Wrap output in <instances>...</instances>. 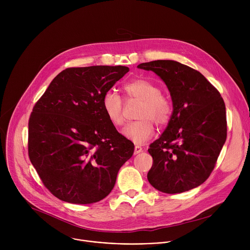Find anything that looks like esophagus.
Instances as JSON below:
<instances>
[{
  "mask_svg": "<svg viewBox=\"0 0 250 250\" xmlns=\"http://www.w3.org/2000/svg\"><path fill=\"white\" fill-rule=\"evenodd\" d=\"M142 151H144V148H142L139 146H135V147H134V155H136V154H138V153H140Z\"/></svg>",
  "mask_w": 250,
  "mask_h": 250,
  "instance_id": "esophagus-1",
  "label": "esophagus"
}]
</instances>
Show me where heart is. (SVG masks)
I'll return each instance as SVG.
<instances>
[{
	"mask_svg": "<svg viewBox=\"0 0 250 250\" xmlns=\"http://www.w3.org/2000/svg\"><path fill=\"white\" fill-rule=\"evenodd\" d=\"M124 90L128 99L140 101L141 104L136 116L139 120L126 125L122 133L135 145L145 144L153 135V123L158 126L168 124L172 114L171 102L161 94L157 84L144 78L131 80ZM102 106L104 116L114 125H123V100L116 92L110 90L104 94Z\"/></svg>",
	"mask_w": 250,
	"mask_h": 250,
	"instance_id": "heart-1",
	"label": "heart"
}]
</instances>
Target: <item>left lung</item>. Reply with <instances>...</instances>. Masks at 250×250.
<instances>
[{"instance_id": "left-lung-1", "label": "left lung", "mask_w": 250, "mask_h": 250, "mask_svg": "<svg viewBox=\"0 0 250 250\" xmlns=\"http://www.w3.org/2000/svg\"><path fill=\"white\" fill-rule=\"evenodd\" d=\"M167 86L173 113L164 132L150 145L147 179L158 191L183 193L203 184L227 139L226 105L199 71L173 60L141 63Z\"/></svg>"}]
</instances>
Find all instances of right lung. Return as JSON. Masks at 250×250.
<instances>
[{"label": "right lung", "instance_id": "right-lung-1", "mask_svg": "<svg viewBox=\"0 0 250 250\" xmlns=\"http://www.w3.org/2000/svg\"><path fill=\"white\" fill-rule=\"evenodd\" d=\"M125 66L67 68L33 106L28 155L44 186L61 201L92 204L113 190L132 142L118 132L102 106L104 94Z\"/></svg>", "mask_w": 250, "mask_h": 250}]
</instances>
